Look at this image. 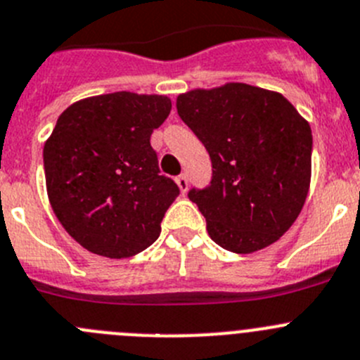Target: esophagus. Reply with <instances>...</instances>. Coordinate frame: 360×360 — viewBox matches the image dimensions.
Here are the masks:
<instances>
[{
	"mask_svg": "<svg viewBox=\"0 0 360 360\" xmlns=\"http://www.w3.org/2000/svg\"><path fill=\"white\" fill-rule=\"evenodd\" d=\"M176 183H177V186H179V190H181V193H186L188 191V177L184 176V174H181V176H177L176 177Z\"/></svg>",
	"mask_w": 360,
	"mask_h": 360,
	"instance_id": "esophagus-1",
	"label": "esophagus"
}]
</instances>
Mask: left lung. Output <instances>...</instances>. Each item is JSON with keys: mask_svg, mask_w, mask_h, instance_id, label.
<instances>
[{"mask_svg": "<svg viewBox=\"0 0 360 360\" xmlns=\"http://www.w3.org/2000/svg\"><path fill=\"white\" fill-rule=\"evenodd\" d=\"M176 106L213 165L210 186L188 193L211 240L236 254L275 243L298 218L311 184L307 120L282 94L247 83L190 90Z\"/></svg>", "mask_w": 360, "mask_h": 360, "instance_id": "obj_1", "label": "left lung"}]
</instances>
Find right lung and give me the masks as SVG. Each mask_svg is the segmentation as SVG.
Wrapping results in <instances>:
<instances>
[{"instance_id":"right-lung-1","label":"right lung","mask_w":360,"mask_h":360,"mask_svg":"<svg viewBox=\"0 0 360 360\" xmlns=\"http://www.w3.org/2000/svg\"><path fill=\"white\" fill-rule=\"evenodd\" d=\"M167 96L113 92L70 104L44 143L56 218L83 248L124 259L158 240L179 195L160 174L150 134L169 117Z\"/></svg>"}]
</instances>
